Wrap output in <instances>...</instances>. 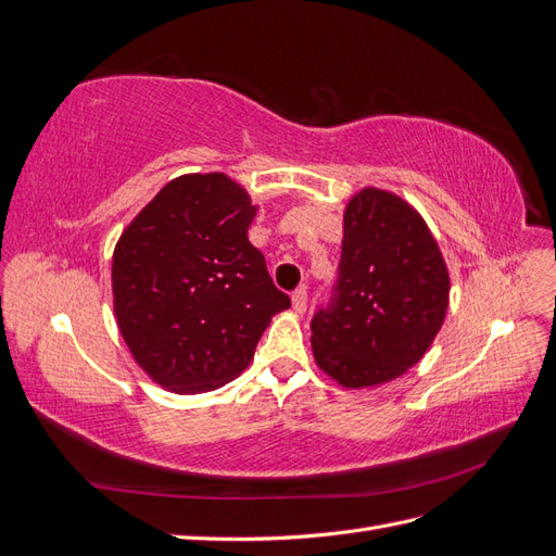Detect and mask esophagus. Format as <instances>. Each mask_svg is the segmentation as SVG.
<instances>
[{
    "label": "esophagus",
    "instance_id": "34e87169",
    "mask_svg": "<svg viewBox=\"0 0 556 556\" xmlns=\"http://www.w3.org/2000/svg\"><path fill=\"white\" fill-rule=\"evenodd\" d=\"M292 306H294L296 313H306V306H308V292H306V288H296L294 290Z\"/></svg>",
    "mask_w": 556,
    "mask_h": 556
}]
</instances>
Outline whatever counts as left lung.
<instances>
[{"mask_svg":"<svg viewBox=\"0 0 556 556\" xmlns=\"http://www.w3.org/2000/svg\"><path fill=\"white\" fill-rule=\"evenodd\" d=\"M447 294V268L422 217L366 188L345 208L339 276L311 319L319 368L343 387L406 374L439 333Z\"/></svg>","mask_w":556,"mask_h":556,"instance_id":"1","label":"left lung"}]
</instances>
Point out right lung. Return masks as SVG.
Masks as SVG:
<instances>
[{
	"instance_id": "obj_1",
	"label": "right lung",
	"mask_w": 556,
	"mask_h": 556,
	"mask_svg": "<svg viewBox=\"0 0 556 556\" xmlns=\"http://www.w3.org/2000/svg\"><path fill=\"white\" fill-rule=\"evenodd\" d=\"M255 206L223 174L166 182L113 252L115 317L155 382L178 394L223 387L290 308L248 241Z\"/></svg>"
}]
</instances>
